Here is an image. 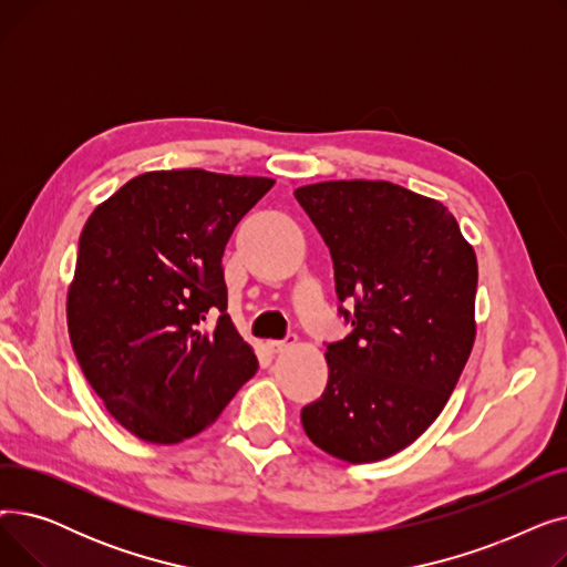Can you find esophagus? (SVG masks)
Segmentation results:
<instances>
[{
  "instance_id": "esophagus-1",
  "label": "esophagus",
  "mask_w": 567,
  "mask_h": 567,
  "mask_svg": "<svg viewBox=\"0 0 567 567\" xmlns=\"http://www.w3.org/2000/svg\"><path fill=\"white\" fill-rule=\"evenodd\" d=\"M296 336H287L285 340H268L266 342V347H268V351H274V353H280V351H285V349H289V347H293L296 344Z\"/></svg>"
}]
</instances>
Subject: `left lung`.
Instances as JSON below:
<instances>
[{
    "mask_svg": "<svg viewBox=\"0 0 567 567\" xmlns=\"http://www.w3.org/2000/svg\"><path fill=\"white\" fill-rule=\"evenodd\" d=\"M336 268L353 331L326 347L329 383L303 406L310 441L351 464L379 462L443 411L475 340L478 261L441 202L389 182L293 190Z\"/></svg>",
    "mask_w": 567,
    "mask_h": 567,
    "instance_id": "1",
    "label": "left lung"
}]
</instances>
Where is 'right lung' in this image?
Listing matches in <instances>:
<instances>
[{
    "mask_svg": "<svg viewBox=\"0 0 567 567\" xmlns=\"http://www.w3.org/2000/svg\"><path fill=\"white\" fill-rule=\"evenodd\" d=\"M274 178L146 172L89 216L69 287L75 359L112 419L169 445L214 425L257 372L227 315L223 252ZM221 317L203 329L207 310Z\"/></svg>",
    "mask_w": 567,
    "mask_h": 567,
    "instance_id": "obj_1",
    "label": "right lung"
}]
</instances>
